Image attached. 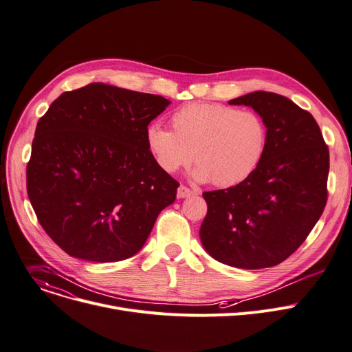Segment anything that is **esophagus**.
<instances>
[{
  "mask_svg": "<svg viewBox=\"0 0 352 352\" xmlns=\"http://www.w3.org/2000/svg\"><path fill=\"white\" fill-rule=\"evenodd\" d=\"M195 192L192 191V190H190V188H186V186H184V185H181L179 188H178V191H177V197L178 198H190V197H192Z\"/></svg>",
  "mask_w": 352,
  "mask_h": 352,
  "instance_id": "34e87169",
  "label": "esophagus"
}]
</instances>
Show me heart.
I'll return each mask as SVG.
<instances>
[{
    "instance_id": "heart-1",
    "label": "heart",
    "mask_w": 352,
    "mask_h": 352,
    "mask_svg": "<svg viewBox=\"0 0 352 352\" xmlns=\"http://www.w3.org/2000/svg\"><path fill=\"white\" fill-rule=\"evenodd\" d=\"M171 130L146 129V144L157 166L174 174L195 158L192 178L218 186L243 182L259 166L267 144V127L252 110L218 103H191L171 116Z\"/></svg>"
}]
</instances>
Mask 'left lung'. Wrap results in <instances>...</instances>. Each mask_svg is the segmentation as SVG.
<instances>
[{"instance_id": "left-lung-1", "label": "left lung", "mask_w": 352, "mask_h": 352, "mask_svg": "<svg viewBox=\"0 0 352 352\" xmlns=\"http://www.w3.org/2000/svg\"><path fill=\"white\" fill-rule=\"evenodd\" d=\"M229 104L249 106L262 117L267 144L243 182L202 194L208 212L201 242L223 265L272 267L297 250L322 214L329 147L314 117L277 93L257 90Z\"/></svg>"}]
</instances>
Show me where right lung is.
I'll return each mask as SVG.
<instances>
[{
    "label": "right lung",
    "instance_id": "right-lung-1",
    "mask_svg": "<svg viewBox=\"0 0 352 352\" xmlns=\"http://www.w3.org/2000/svg\"><path fill=\"white\" fill-rule=\"evenodd\" d=\"M171 102L106 83L65 91L36 124L27 191L51 239L78 259L110 263L142 249L178 182L146 144Z\"/></svg>",
    "mask_w": 352,
    "mask_h": 352
}]
</instances>
